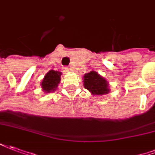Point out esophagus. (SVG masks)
Instances as JSON below:
<instances>
[{
    "instance_id": "obj_1",
    "label": "esophagus",
    "mask_w": 155,
    "mask_h": 155,
    "mask_svg": "<svg viewBox=\"0 0 155 155\" xmlns=\"http://www.w3.org/2000/svg\"><path fill=\"white\" fill-rule=\"evenodd\" d=\"M63 70H64V73H68L70 71V68L68 67H63Z\"/></svg>"
}]
</instances>
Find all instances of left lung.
Segmentation results:
<instances>
[{
    "instance_id": "8db88e82",
    "label": "left lung",
    "mask_w": 155,
    "mask_h": 155,
    "mask_svg": "<svg viewBox=\"0 0 155 155\" xmlns=\"http://www.w3.org/2000/svg\"><path fill=\"white\" fill-rule=\"evenodd\" d=\"M83 85L92 95H104L109 93V83L97 72L91 71L83 76Z\"/></svg>"
}]
</instances>
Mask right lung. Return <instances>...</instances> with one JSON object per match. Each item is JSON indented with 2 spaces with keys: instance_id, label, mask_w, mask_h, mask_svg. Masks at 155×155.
<instances>
[{
  "instance_id": "obj_1",
  "label": "right lung",
  "mask_w": 155,
  "mask_h": 155,
  "mask_svg": "<svg viewBox=\"0 0 155 155\" xmlns=\"http://www.w3.org/2000/svg\"><path fill=\"white\" fill-rule=\"evenodd\" d=\"M62 75L61 72L50 70L45 74V78L41 82L42 90L45 92H51L56 90L58 83L60 82Z\"/></svg>"
}]
</instances>
